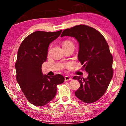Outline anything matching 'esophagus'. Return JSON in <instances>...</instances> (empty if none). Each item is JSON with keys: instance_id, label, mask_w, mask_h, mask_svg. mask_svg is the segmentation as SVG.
I'll return each instance as SVG.
<instances>
[{"instance_id": "obj_1", "label": "esophagus", "mask_w": 126, "mask_h": 126, "mask_svg": "<svg viewBox=\"0 0 126 126\" xmlns=\"http://www.w3.org/2000/svg\"><path fill=\"white\" fill-rule=\"evenodd\" d=\"M64 80L65 82H67V81H69V80H71L72 78L69 77H68V76H65L64 77Z\"/></svg>"}]
</instances>
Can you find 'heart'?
Listing matches in <instances>:
<instances>
[{"label":"heart","instance_id":"heart-1","mask_svg":"<svg viewBox=\"0 0 126 126\" xmlns=\"http://www.w3.org/2000/svg\"><path fill=\"white\" fill-rule=\"evenodd\" d=\"M71 45H73V43H72L71 41H70V40H64V41L62 43L63 48L65 47H67V46H71Z\"/></svg>","mask_w":126,"mask_h":126}]
</instances>
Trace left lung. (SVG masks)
<instances>
[{
	"mask_svg": "<svg viewBox=\"0 0 126 126\" xmlns=\"http://www.w3.org/2000/svg\"><path fill=\"white\" fill-rule=\"evenodd\" d=\"M64 36L74 37L78 42V61L83 65L82 69L88 73L87 78L73 77L80 84L76 96L86 103L96 102L105 93L113 74V57L107 42L99 32L83 24L64 30L61 37Z\"/></svg>",
	"mask_w": 126,
	"mask_h": 126,
	"instance_id": "8db88e82",
	"label": "left lung"
}]
</instances>
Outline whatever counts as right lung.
Masks as SVG:
<instances>
[{"instance_id": "add662e5", "label": "right lung", "mask_w": 126, "mask_h": 126, "mask_svg": "<svg viewBox=\"0 0 126 126\" xmlns=\"http://www.w3.org/2000/svg\"><path fill=\"white\" fill-rule=\"evenodd\" d=\"M62 32H34L23 40L19 48L15 64L16 80L27 99L36 106H43L52 101L56 95L57 85L64 81L61 74L50 77L42 71L49 44Z\"/></svg>"}]
</instances>
